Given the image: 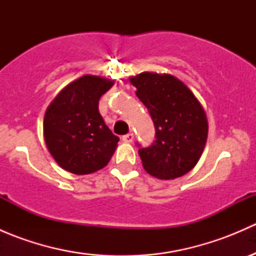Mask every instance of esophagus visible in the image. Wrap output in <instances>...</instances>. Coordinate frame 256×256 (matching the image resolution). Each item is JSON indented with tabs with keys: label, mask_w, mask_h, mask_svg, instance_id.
I'll return each instance as SVG.
<instances>
[{
	"label": "esophagus",
	"mask_w": 256,
	"mask_h": 256,
	"mask_svg": "<svg viewBox=\"0 0 256 256\" xmlns=\"http://www.w3.org/2000/svg\"><path fill=\"white\" fill-rule=\"evenodd\" d=\"M134 138H135V136H134L132 132H130V134H128V135L122 136V141H124V142H128V144L132 142Z\"/></svg>",
	"instance_id": "1"
}]
</instances>
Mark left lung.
I'll return each instance as SVG.
<instances>
[{"label": "left lung", "instance_id": "obj_1", "mask_svg": "<svg viewBox=\"0 0 256 256\" xmlns=\"http://www.w3.org/2000/svg\"><path fill=\"white\" fill-rule=\"evenodd\" d=\"M130 82L156 128L154 142L138 150L144 171L160 180L188 174L200 161L208 138L207 115L200 100L171 74L144 72L130 76Z\"/></svg>", "mask_w": 256, "mask_h": 256}]
</instances>
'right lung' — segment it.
<instances>
[{
    "instance_id": "add662e5",
    "label": "right lung",
    "mask_w": 256,
    "mask_h": 256,
    "mask_svg": "<svg viewBox=\"0 0 256 256\" xmlns=\"http://www.w3.org/2000/svg\"><path fill=\"white\" fill-rule=\"evenodd\" d=\"M112 85V79L88 74L64 86L46 110V146L66 171L94 174L112 160L118 138L100 115L99 100Z\"/></svg>"
}]
</instances>
